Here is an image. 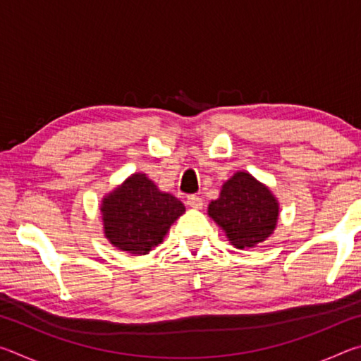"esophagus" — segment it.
<instances>
[{"label":"esophagus","mask_w":361,"mask_h":361,"mask_svg":"<svg viewBox=\"0 0 361 361\" xmlns=\"http://www.w3.org/2000/svg\"><path fill=\"white\" fill-rule=\"evenodd\" d=\"M186 205L189 207V209L200 210V209H202V199H200L199 195H188Z\"/></svg>","instance_id":"1"}]
</instances>
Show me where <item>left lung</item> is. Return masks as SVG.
<instances>
[{
    "mask_svg": "<svg viewBox=\"0 0 361 361\" xmlns=\"http://www.w3.org/2000/svg\"><path fill=\"white\" fill-rule=\"evenodd\" d=\"M207 212L224 231L231 245L247 250L274 234L280 207L269 186L239 170L223 183L219 197L212 200Z\"/></svg>",
    "mask_w": 361,
    "mask_h": 361,
    "instance_id": "8db88e82",
    "label": "left lung"
}]
</instances>
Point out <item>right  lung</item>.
Segmentation results:
<instances>
[{"instance_id": "add662e5", "label": "right lung", "mask_w": 361, "mask_h": 361, "mask_svg": "<svg viewBox=\"0 0 361 361\" xmlns=\"http://www.w3.org/2000/svg\"><path fill=\"white\" fill-rule=\"evenodd\" d=\"M100 212L108 242L121 252L142 256L164 242L186 209L145 173H132L102 199Z\"/></svg>"}]
</instances>
